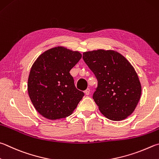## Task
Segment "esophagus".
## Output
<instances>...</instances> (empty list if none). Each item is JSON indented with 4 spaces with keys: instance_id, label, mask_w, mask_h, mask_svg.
<instances>
[{
    "instance_id": "esophagus-1",
    "label": "esophagus",
    "mask_w": 159,
    "mask_h": 159,
    "mask_svg": "<svg viewBox=\"0 0 159 159\" xmlns=\"http://www.w3.org/2000/svg\"><path fill=\"white\" fill-rule=\"evenodd\" d=\"M89 92H90V90H89V88H88L87 89H86V90H85V95H89Z\"/></svg>"
}]
</instances>
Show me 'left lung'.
<instances>
[{"label": "left lung", "mask_w": 159, "mask_h": 159, "mask_svg": "<svg viewBox=\"0 0 159 159\" xmlns=\"http://www.w3.org/2000/svg\"><path fill=\"white\" fill-rule=\"evenodd\" d=\"M83 58L98 80L93 99L100 112L112 121L123 120L131 115L142 88L129 60L117 51L104 49L84 52Z\"/></svg>", "instance_id": "8db88e82"}]
</instances>
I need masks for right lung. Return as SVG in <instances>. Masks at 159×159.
I'll list each match as a JSON object with an SVG mask.
<instances>
[{
	"instance_id": "1",
	"label": "right lung",
	"mask_w": 159,
	"mask_h": 159,
	"mask_svg": "<svg viewBox=\"0 0 159 159\" xmlns=\"http://www.w3.org/2000/svg\"><path fill=\"white\" fill-rule=\"evenodd\" d=\"M82 55L64 47L48 49L32 65L28 80V95L34 108L48 120L72 114L84 96L74 85L70 73Z\"/></svg>"
}]
</instances>
